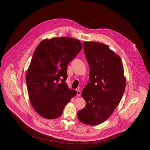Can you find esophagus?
Segmentation results:
<instances>
[{
    "label": "esophagus",
    "instance_id": "34e87169",
    "mask_svg": "<svg viewBox=\"0 0 150 150\" xmlns=\"http://www.w3.org/2000/svg\"><path fill=\"white\" fill-rule=\"evenodd\" d=\"M76 96L78 97H80L81 96V91L79 89H77L76 91Z\"/></svg>",
    "mask_w": 150,
    "mask_h": 150
}]
</instances>
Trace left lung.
<instances>
[{
  "label": "left lung",
  "mask_w": 150,
  "mask_h": 150,
  "mask_svg": "<svg viewBox=\"0 0 150 150\" xmlns=\"http://www.w3.org/2000/svg\"><path fill=\"white\" fill-rule=\"evenodd\" d=\"M83 44L90 83L83 90L86 106L78 111V118L84 124L95 126L108 119L119 104L126 80L120 58L108 45L95 42Z\"/></svg>",
  "instance_id": "obj_1"
}]
</instances>
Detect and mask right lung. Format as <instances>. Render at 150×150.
Here are the masks:
<instances>
[{
    "instance_id": "add662e5",
    "label": "right lung",
    "mask_w": 150,
    "mask_h": 150,
    "mask_svg": "<svg viewBox=\"0 0 150 150\" xmlns=\"http://www.w3.org/2000/svg\"><path fill=\"white\" fill-rule=\"evenodd\" d=\"M81 42L67 37L44 39L37 46L26 75L31 104L45 119L60 117L76 95L66 80L69 63L79 53Z\"/></svg>"
}]
</instances>
